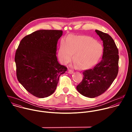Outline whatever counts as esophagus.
Here are the masks:
<instances>
[{"instance_id":"1","label":"esophagus","mask_w":132,"mask_h":132,"mask_svg":"<svg viewBox=\"0 0 132 132\" xmlns=\"http://www.w3.org/2000/svg\"><path fill=\"white\" fill-rule=\"evenodd\" d=\"M68 73L69 74H73V71H72V70H69V71H68Z\"/></svg>"}]
</instances>
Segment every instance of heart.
<instances>
[{
	"mask_svg": "<svg viewBox=\"0 0 132 132\" xmlns=\"http://www.w3.org/2000/svg\"><path fill=\"white\" fill-rule=\"evenodd\" d=\"M102 45L93 38L85 36L70 35L62 39L58 50V57L63 63L73 60L81 69L92 67L102 54ZM77 66V65H76Z\"/></svg>",
	"mask_w": 132,
	"mask_h": 132,
	"instance_id": "heart-1",
	"label": "heart"
}]
</instances>
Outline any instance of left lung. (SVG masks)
<instances>
[{"mask_svg":"<svg viewBox=\"0 0 132 132\" xmlns=\"http://www.w3.org/2000/svg\"><path fill=\"white\" fill-rule=\"evenodd\" d=\"M95 31L103 42L102 60L92 69L83 72L82 81L77 86L78 92L94 98L105 93L112 84L118 72V50L112 37L98 30Z\"/></svg>","mask_w":132,"mask_h":132,"instance_id":"8db88e82","label":"left lung"}]
</instances>
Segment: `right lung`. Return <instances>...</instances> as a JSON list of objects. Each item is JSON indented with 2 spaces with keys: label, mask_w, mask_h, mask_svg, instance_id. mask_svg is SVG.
Listing matches in <instances>:
<instances>
[{
  "label": "right lung",
  "mask_w": 132,
  "mask_h": 132,
  "mask_svg": "<svg viewBox=\"0 0 132 132\" xmlns=\"http://www.w3.org/2000/svg\"><path fill=\"white\" fill-rule=\"evenodd\" d=\"M60 30H39L23 38L16 51L18 80L30 94L44 98L53 94L67 68L57 59Z\"/></svg>",
  "instance_id": "1"
}]
</instances>
